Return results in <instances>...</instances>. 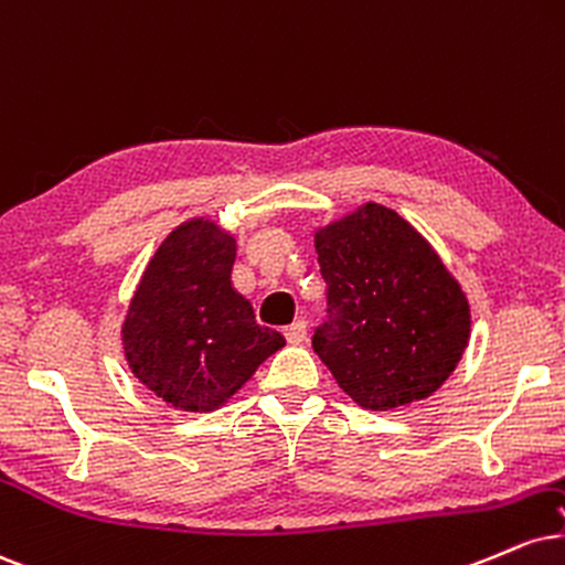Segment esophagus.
<instances>
[{"label":"esophagus","mask_w":565,"mask_h":565,"mask_svg":"<svg viewBox=\"0 0 565 565\" xmlns=\"http://www.w3.org/2000/svg\"><path fill=\"white\" fill-rule=\"evenodd\" d=\"M285 338H288V343H294V347L307 341V322L298 320L294 324H288V328H285Z\"/></svg>","instance_id":"esophagus-1"}]
</instances>
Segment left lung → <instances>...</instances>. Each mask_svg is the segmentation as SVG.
<instances>
[{"label":"left lung","instance_id":"left-lung-1","mask_svg":"<svg viewBox=\"0 0 565 565\" xmlns=\"http://www.w3.org/2000/svg\"><path fill=\"white\" fill-rule=\"evenodd\" d=\"M328 320L311 347L335 383L373 413L428 399L470 338L460 282L407 218L381 203L315 232Z\"/></svg>","mask_w":565,"mask_h":565}]
</instances>
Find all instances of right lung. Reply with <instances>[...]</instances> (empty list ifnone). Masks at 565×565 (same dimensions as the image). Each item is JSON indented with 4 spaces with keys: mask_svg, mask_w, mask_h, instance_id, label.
I'll list each match as a JSON object with an SVG mask.
<instances>
[{
    "mask_svg": "<svg viewBox=\"0 0 565 565\" xmlns=\"http://www.w3.org/2000/svg\"><path fill=\"white\" fill-rule=\"evenodd\" d=\"M235 235L188 218L158 245L121 324L131 375L182 413H214L285 347L232 288Z\"/></svg>",
    "mask_w": 565,
    "mask_h": 565,
    "instance_id": "add662e5",
    "label": "right lung"
}]
</instances>
